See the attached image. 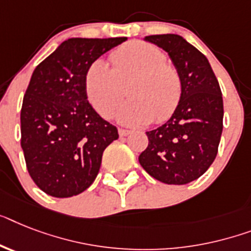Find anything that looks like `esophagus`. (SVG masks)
Listing matches in <instances>:
<instances>
[{
  "mask_svg": "<svg viewBox=\"0 0 251 251\" xmlns=\"http://www.w3.org/2000/svg\"><path fill=\"white\" fill-rule=\"evenodd\" d=\"M118 132H119V136H121V137H126V136L130 134V130L123 129V128H119V130H118Z\"/></svg>",
  "mask_w": 251,
  "mask_h": 251,
  "instance_id": "obj_1",
  "label": "esophagus"
}]
</instances>
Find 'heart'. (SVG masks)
Instances as JSON below:
<instances>
[{
  "mask_svg": "<svg viewBox=\"0 0 251 251\" xmlns=\"http://www.w3.org/2000/svg\"><path fill=\"white\" fill-rule=\"evenodd\" d=\"M113 68L97 59L84 73L86 96L102 118H111L123 100L128 84L130 100L121 109L119 121L141 126L173 115L183 93L182 76L165 53L151 43L134 41L110 53Z\"/></svg>",
  "mask_w": 251,
  "mask_h": 251,
  "instance_id": "heart-1",
  "label": "heart"
}]
</instances>
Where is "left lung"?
I'll return each instance as SVG.
<instances>
[{
  "instance_id": "left-lung-1",
  "label": "left lung",
  "mask_w": 251,
  "mask_h": 251,
  "mask_svg": "<svg viewBox=\"0 0 251 251\" xmlns=\"http://www.w3.org/2000/svg\"><path fill=\"white\" fill-rule=\"evenodd\" d=\"M167 51L182 76L183 93L171 119L146 132L138 156L145 171L167 185H186L214 161L223 129V99L208 59L177 34L145 37Z\"/></svg>"
}]
</instances>
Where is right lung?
<instances>
[{
    "label": "right lung",
    "instance_id": "obj_1",
    "mask_svg": "<svg viewBox=\"0 0 251 251\" xmlns=\"http://www.w3.org/2000/svg\"><path fill=\"white\" fill-rule=\"evenodd\" d=\"M126 39L70 38L33 72L20 111V144L29 176L47 195L87 190L103 150L119 137L88 102L83 79L92 61Z\"/></svg>",
    "mask_w": 251,
    "mask_h": 251
}]
</instances>
